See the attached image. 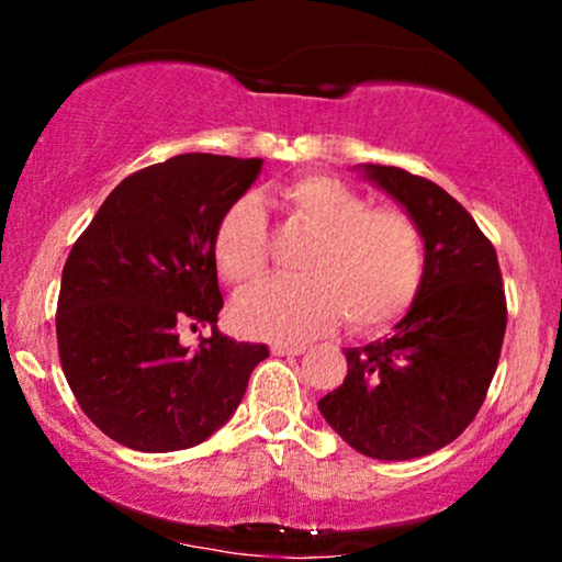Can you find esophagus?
Listing matches in <instances>:
<instances>
[{
	"label": "esophagus",
	"instance_id": "34e87169",
	"mask_svg": "<svg viewBox=\"0 0 562 562\" xmlns=\"http://www.w3.org/2000/svg\"><path fill=\"white\" fill-rule=\"evenodd\" d=\"M303 351H306L303 344H272L274 357H301Z\"/></svg>",
	"mask_w": 562,
	"mask_h": 562
}]
</instances>
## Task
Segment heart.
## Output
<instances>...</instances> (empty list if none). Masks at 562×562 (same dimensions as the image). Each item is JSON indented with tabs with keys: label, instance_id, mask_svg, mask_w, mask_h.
Instances as JSON below:
<instances>
[{
	"label": "heart",
	"instance_id": "heart-1",
	"mask_svg": "<svg viewBox=\"0 0 562 562\" xmlns=\"http://www.w3.org/2000/svg\"><path fill=\"white\" fill-rule=\"evenodd\" d=\"M288 222L312 235L299 280L263 282L232 308L237 330L250 338L306 340L340 319L351 333H375L415 301L425 274V237L402 209L372 203L327 173H308L277 192ZM224 282L250 288L269 267V227L254 198L232 203L214 235Z\"/></svg>",
	"mask_w": 562,
	"mask_h": 562
}]
</instances>
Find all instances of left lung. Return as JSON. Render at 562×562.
<instances>
[{"mask_svg":"<svg viewBox=\"0 0 562 562\" xmlns=\"http://www.w3.org/2000/svg\"><path fill=\"white\" fill-rule=\"evenodd\" d=\"M364 177L423 229L425 274L391 338L346 348L348 375L319 412L372 460H415L479 415L505 340V285L492 240L447 190L396 166L367 164Z\"/></svg>","mask_w":562,"mask_h":562,"instance_id":"left-lung-1","label":"left lung"}]
</instances>
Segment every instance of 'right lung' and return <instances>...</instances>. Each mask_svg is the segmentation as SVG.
<instances>
[{"label":"right lung","mask_w":562,"mask_h":562,"mask_svg":"<svg viewBox=\"0 0 562 562\" xmlns=\"http://www.w3.org/2000/svg\"><path fill=\"white\" fill-rule=\"evenodd\" d=\"M261 158L187 153L126 177L70 248L57 351L83 415L137 451L190 449L243 402L263 344L216 330L214 235ZM211 326L187 349L178 335Z\"/></svg>","instance_id":"right-lung-1"}]
</instances>
